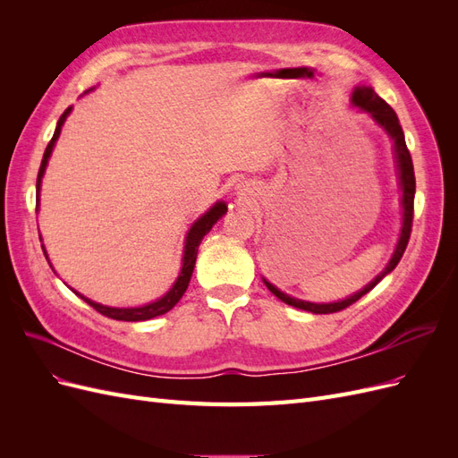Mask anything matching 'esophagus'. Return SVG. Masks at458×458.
<instances>
[{"label": "esophagus", "instance_id": "esophagus-1", "mask_svg": "<svg viewBox=\"0 0 458 458\" xmlns=\"http://www.w3.org/2000/svg\"><path fill=\"white\" fill-rule=\"evenodd\" d=\"M237 192H239V195H241V197H246V195H248V192H250V187H248L246 183H241V185L237 187Z\"/></svg>", "mask_w": 458, "mask_h": 458}]
</instances>
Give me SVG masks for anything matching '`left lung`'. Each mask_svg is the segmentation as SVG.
<instances>
[{
    "label": "left lung",
    "instance_id": "left-lung-1",
    "mask_svg": "<svg viewBox=\"0 0 458 458\" xmlns=\"http://www.w3.org/2000/svg\"><path fill=\"white\" fill-rule=\"evenodd\" d=\"M352 103L355 106H359V108L367 110V113L374 120H377L387 133L392 135V140L395 143V158H397V168H399V179H401V189H403V229H401L399 242L395 246V252H394L390 263H387V266H386V269L372 283H369L363 290H359L357 294L345 298L342 301H335V303L303 301V300H298V298H293V296L281 293L279 288H275L271 283H267L266 279H263V283H266V286L271 290V293L276 298L283 300L284 303H288V306L303 310V311H311V313H336V311H342L345 308H350L352 303H355L359 298H363L367 293H370V290L377 286L387 273H392L395 269V266L399 263L401 256H403L405 248L409 244L411 231H412L414 189H417V182H414L412 158H411V152H409L407 143H405V133H403V128H401L395 110L390 105H387L382 99V97H378L377 91H374L372 88H355V91L352 95Z\"/></svg>",
    "mask_w": 458,
    "mask_h": 458
}]
</instances>
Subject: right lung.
Wrapping results in <instances>:
<instances>
[{"mask_svg": "<svg viewBox=\"0 0 458 458\" xmlns=\"http://www.w3.org/2000/svg\"><path fill=\"white\" fill-rule=\"evenodd\" d=\"M68 113H71V108H66L64 113H63V116L59 118L57 128H55V133H53V137H51V141H49L47 147H46L44 160H41L39 172H38V182H36L38 192H39L41 175H44V172H46V165H47L49 155H51V150H53V145H55V141H57V137H59V133H61V128H63V123H64ZM225 212H227V206H225L224 202H217V204H216L214 208H210V210H208L200 219L195 221V225L191 227V231H189V234H187L182 273H179L175 284L170 288V293H165L160 300L152 301V303H147V306H143V308H128V310H123V308H106V306H101V303H95V301L88 300L86 296H81L80 293H76V290H74V294L80 296L84 301H88L95 311H99V313L105 315V317L116 318V321H147V318H152V317H158V315L168 313V311L175 306V303H177L179 300H182V296L185 294V290H187L189 281H191L192 269H195L197 252H199V246H200V242H202V239H204V234L212 229V225H214L216 221H217L221 216H224ZM46 258H47V254H46Z\"/></svg>", "mask_w": 458, "mask_h": 458, "instance_id": "1", "label": "right lung"}]
</instances>
